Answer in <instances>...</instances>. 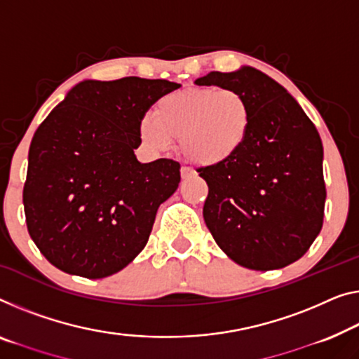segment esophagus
I'll use <instances>...</instances> for the list:
<instances>
[{"label": "esophagus", "instance_id": "1", "mask_svg": "<svg viewBox=\"0 0 359 359\" xmlns=\"http://www.w3.org/2000/svg\"><path fill=\"white\" fill-rule=\"evenodd\" d=\"M194 174H195V170L190 169V168H187V165H184V168H180V177L182 179H189Z\"/></svg>", "mask_w": 359, "mask_h": 359}]
</instances>
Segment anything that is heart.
<instances>
[{"instance_id":"b5f03b06","label":"heart","mask_w":359,"mask_h":359,"mask_svg":"<svg viewBox=\"0 0 359 359\" xmlns=\"http://www.w3.org/2000/svg\"><path fill=\"white\" fill-rule=\"evenodd\" d=\"M253 112L242 95L224 88H185L164 95L138 122V137L149 151L169 149L179 138L180 151L198 165H217L247 143Z\"/></svg>"}]
</instances>
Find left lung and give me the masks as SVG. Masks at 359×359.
I'll return each instance as SVG.
<instances>
[{
	"instance_id": "1",
	"label": "left lung",
	"mask_w": 359,
	"mask_h": 359,
	"mask_svg": "<svg viewBox=\"0 0 359 359\" xmlns=\"http://www.w3.org/2000/svg\"><path fill=\"white\" fill-rule=\"evenodd\" d=\"M196 85L243 96L253 112L245 147L198 169L208 184L203 217L224 253L255 271L280 269L306 253L323 229L324 149L297 100L258 69L210 72Z\"/></svg>"
}]
</instances>
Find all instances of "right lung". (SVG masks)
<instances>
[{
	"instance_id": "right-lung-1",
	"label": "right lung",
	"mask_w": 359,
	"mask_h": 359,
	"mask_svg": "<svg viewBox=\"0 0 359 359\" xmlns=\"http://www.w3.org/2000/svg\"><path fill=\"white\" fill-rule=\"evenodd\" d=\"M169 80H83L32 138L24 185L27 229L41 255L67 274L103 279L145 248L158 208L177 190L180 164H142L138 122Z\"/></svg>"
}]
</instances>
